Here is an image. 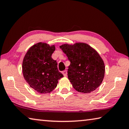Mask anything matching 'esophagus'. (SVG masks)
I'll list each match as a JSON object with an SVG mask.
<instances>
[{
  "mask_svg": "<svg viewBox=\"0 0 129 129\" xmlns=\"http://www.w3.org/2000/svg\"><path fill=\"white\" fill-rule=\"evenodd\" d=\"M62 73L63 74V75H64V76H65V77H66V76H67V71H62Z\"/></svg>",
  "mask_w": 129,
  "mask_h": 129,
  "instance_id": "esophagus-1",
  "label": "esophagus"
}]
</instances>
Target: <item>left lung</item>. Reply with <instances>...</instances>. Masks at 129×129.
Listing matches in <instances>:
<instances>
[{"mask_svg":"<svg viewBox=\"0 0 129 129\" xmlns=\"http://www.w3.org/2000/svg\"><path fill=\"white\" fill-rule=\"evenodd\" d=\"M60 48L71 62L68 77L74 89L84 93L95 90L102 82L105 69L104 61L97 52L83 43L65 44Z\"/></svg>","mask_w":129,"mask_h":129,"instance_id":"left-lung-1","label":"left lung"}]
</instances>
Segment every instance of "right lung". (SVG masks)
Returning a JSON list of instances; mask_svg holds the SVG:
<instances>
[{
	"label": "right lung",
	"mask_w": 129,
	"mask_h": 129,
	"mask_svg": "<svg viewBox=\"0 0 129 129\" xmlns=\"http://www.w3.org/2000/svg\"><path fill=\"white\" fill-rule=\"evenodd\" d=\"M54 45L39 43L28 49L24 57L22 69L24 79L39 93L51 92L58 80L64 77L58 71L57 63L52 58Z\"/></svg>",
	"instance_id": "1"
}]
</instances>
